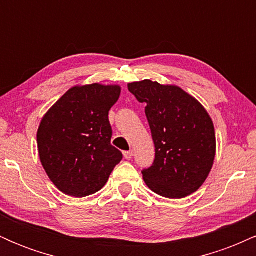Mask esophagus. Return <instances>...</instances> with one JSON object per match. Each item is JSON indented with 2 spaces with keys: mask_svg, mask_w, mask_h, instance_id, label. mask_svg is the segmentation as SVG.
<instances>
[{
  "mask_svg": "<svg viewBox=\"0 0 256 256\" xmlns=\"http://www.w3.org/2000/svg\"><path fill=\"white\" fill-rule=\"evenodd\" d=\"M134 150H128V152H124V156H125V158H132V156H134Z\"/></svg>",
  "mask_w": 256,
  "mask_h": 256,
  "instance_id": "34e87169",
  "label": "esophagus"
}]
</instances>
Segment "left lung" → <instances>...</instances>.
<instances>
[{
	"mask_svg": "<svg viewBox=\"0 0 256 256\" xmlns=\"http://www.w3.org/2000/svg\"><path fill=\"white\" fill-rule=\"evenodd\" d=\"M146 116L155 144V160L142 171L148 188L168 198H183L204 183L216 156V132L198 100L173 85L146 79L128 84Z\"/></svg>",
	"mask_w": 256,
	"mask_h": 256,
	"instance_id": "8db88e82",
	"label": "left lung"
}]
</instances>
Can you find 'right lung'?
<instances>
[{
	"label": "right lung",
	"mask_w": 256,
	"mask_h": 256,
	"mask_svg": "<svg viewBox=\"0 0 256 256\" xmlns=\"http://www.w3.org/2000/svg\"><path fill=\"white\" fill-rule=\"evenodd\" d=\"M119 96L118 85L74 86L43 116L37 132L40 162L66 195L98 192L122 160V152L110 144L108 119Z\"/></svg>",
	"instance_id": "obj_1"
}]
</instances>
